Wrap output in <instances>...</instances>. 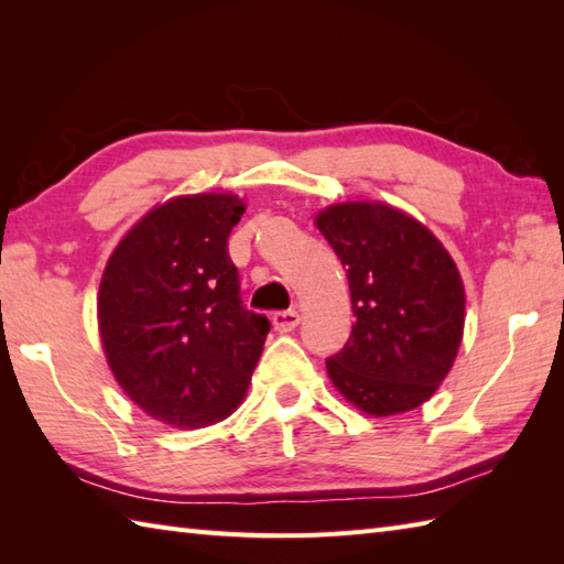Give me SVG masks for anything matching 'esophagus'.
I'll return each mask as SVG.
<instances>
[{
	"label": "esophagus",
	"instance_id": "esophagus-1",
	"mask_svg": "<svg viewBox=\"0 0 564 564\" xmlns=\"http://www.w3.org/2000/svg\"><path fill=\"white\" fill-rule=\"evenodd\" d=\"M271 319H273L275 332H291L301 325V315H297V310H279V313H273Z\"/></svg>",
	"mask_w": 564,
	"mask_h": 564
}]
</instances>
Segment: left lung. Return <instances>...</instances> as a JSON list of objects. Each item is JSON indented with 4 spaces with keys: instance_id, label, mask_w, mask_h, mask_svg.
Wrapping results in <instances>:
<instances>
[{
    "instance_id": "1",
    "label": "left lung",
    "mask_w": 564,
    "mask_h": 564,
    "mask_svg": "<svg viewBox=\"0 0 564 564\" xmlns=\"http://www.w3.org/2000/svg\"><path fill=\"white\" fill-rule=\"evenodd\" d=\"M317 227L346 269L356 317L349 341L327 358L334 388L373 416L414 410L458 354V269L422 223L382 203L332 206Z\"/></svg>"
}]
</instances>
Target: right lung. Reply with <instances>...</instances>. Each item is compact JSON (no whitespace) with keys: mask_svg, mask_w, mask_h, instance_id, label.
<instances>
[{"mask_svg":"<svg viewBox=\"0 0 564 564\" xmlns=\"http://www.w3.org/2000/svg\"><path fill=\"white\" fill-rule=\"evenodd\" d=\"M242 213L230 194L174 198L150 210L106 263V358L128 398L176 429L235 412L271 329L267 315L242 305L227 251Z\"/></svg>","mask_w":564,"mask_h":564,"instance_id":"right-lung-1","label":"right lung"}]
</instances>
